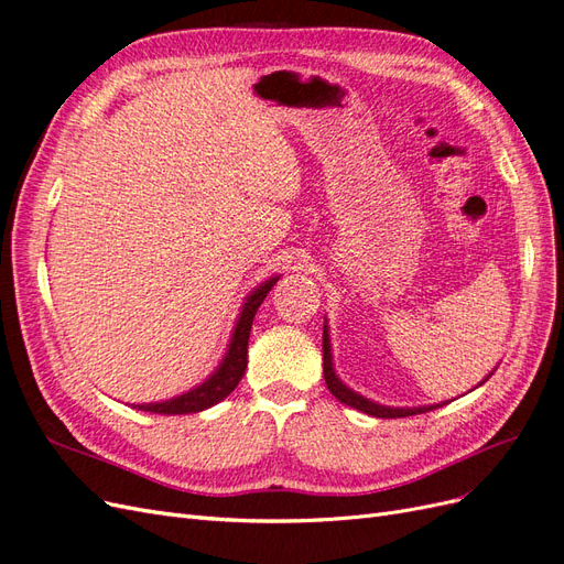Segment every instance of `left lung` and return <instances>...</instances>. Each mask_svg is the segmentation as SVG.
<instances>
[{
	"mask_svg": "<svg viewBox=\"0 0 564 564\" xmlns=\"http://www.w3.org/2000/svg\"><path fill=\"white\" fill-rule=\"evenodd\" d=\"M322 360H324V381H327V388L332 395L344 402L352 409H357V412L362 414H369V416H377V419H402V416H414V414H425V412H433V409L442 406V404H423V406H388V404H379L373 402L365 395H360V392H355L352 388H348L344 381L338 379V373L334 369V355H332V338H329V327H327V317H324V329H322ZM499 367V365H497ZM497 367H494L487 379L491 377L494 371H497ZM487 379H482L477 386H482Z\"/></svg>",
	"mask_w": 564,
	"mask_h": 564,
	"instance_id": "1",
	"label": "left lung"
}]
</instances>
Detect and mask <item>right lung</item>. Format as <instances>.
<instances>
[{"instance_id":"add662e5","label":"right lung","mask_w":564,"mask_h":564,"mask_svg":"<svg viewBox=\"0 0 564 564\" xmlns=\"http://www.w3.org/2000/svg\"><path fill=\"white\" fill-rule=\"evenodd\" d=\"M278 280H280V275H272L256 289H251V292L245 296L240 315H237L235 327L230 332L226 355L220 357L218 367L209 373L207 379L197 383L195 388L181 392V395H176V398H169L162 402L133 404V409H141V412H150V414L176 416V414H197V412H204V409L218 404L220 400H226L245 377L251 322L256 317V311L261 308L263 299L268 296L270 289L275 286Z\"/></svg>"}]
</instances>
